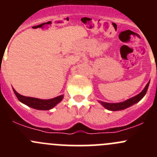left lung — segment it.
I'll return each instance as SVG.
<instances>
[{"mask_svg":"<svg viewBox=\"0 0 157 157\" xmlns=\"http://www.w3.org/2000/svg\"><path fill=\"white\" fill-rule=\"evenodd\" d=\"M149 84H150V82L147 83L144 89L140 92L139 94H137V96H134V97L131 98V99H128L127 100L124 101V102H116V103H110V102H102V101H98L102 106L105 109H108L109 111H120V110H124V109L128 108V107L131 106V105H134L135 103L138 102L140 99H143L144 96L146 95L147 89H148Z\"/></svg>","mask_w":157,"mask_h":157,"instance_id":"left-lung-1","label":"left lung"}]
</instances>
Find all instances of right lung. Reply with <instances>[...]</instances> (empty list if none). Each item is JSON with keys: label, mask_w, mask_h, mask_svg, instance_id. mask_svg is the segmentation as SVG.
Returning <instances> with one entry per match:
<instances>
[{"label": "right lung", "mask_w": 157, "mask_h": 157, "mask_svg": "<svg viewBox=\"0 0 157 157\" xmlns=\"http://www.w3.org/2000/svg\"><path fill=\"white\" fill-rule=\"evenodd\" d=\"M13 90L16 96H17L20 102L25 104L27 106L37 109V110H50V109L56 106L59 102H61L62 101L63 98H64V95H61V96L53 98V99H38V98L22 96L20 93H17L13 88Z\"/></svg>", "instance_id": "add662e5"}]
</instances>
